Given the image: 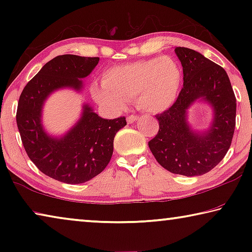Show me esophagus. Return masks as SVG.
<instances>
[{
  "label": "esophagus",
  "instance_id": "esophagus-1",
  "mask_svg": "<svg viewBox=\"0 0 252 252\" xmlns=\"http://www.w3.org/2000/svg\"><path fill=\"white\" fill-rule=\"evenodd\" d=\"M138 119H139L138 116H129L126 118V121H127V123H129V125H131V123L135 122L136 120H138Z\"/></svg>",
  "mask_w": 252,
  "mask_h": 252
}]
</instances>
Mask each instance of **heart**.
Returning <instances> with one entry per match:
<instances>
[{"label":"heart","instance_id":"b5f03b06","mask_svg":"<svg viewBox=\"0 0 252 252\" xmlns=\"http://www.w3.org/2000/svg\"><path fill=\"white\" fill-rule=\"evenodd\" d=\"M182 71L176 60L160 57L117 65L103 75V84L93 83L92 96L105 109L123 110L135 99L136 105L149 113H160L177 101Z\"/></svg>","mask_w":252,"mask_h":252}]
</instances>
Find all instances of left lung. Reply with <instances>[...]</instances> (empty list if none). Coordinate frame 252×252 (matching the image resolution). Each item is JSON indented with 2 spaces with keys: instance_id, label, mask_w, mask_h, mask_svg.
Instances as JSON below:
<instances>
[{
  "instance_id": "left-lung-1",
  "label": "left lung",
  "mask_w": 252,
  "mask_h": 252,
  "mask_svg": "<svg viewBox=\"0 0 252 252\" xmlns=\"http://www.w3.org/2000/svg\"><path fill=\"white\" fill-rule=\"evenodd\" d=\"M183 70V88L171 108L158 114L159 131L149 141L156 160L168 171L201 176L223 159L236 126V96L223 67L188 48L174 49ZM197 100L210 104L214 119L207 130H193L187 110Z\"/></svg>"
}]
</instances>
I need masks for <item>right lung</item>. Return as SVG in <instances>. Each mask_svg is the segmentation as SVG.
I'll use <instances>...</instances> for the list:
<instances>
[{
	"label": "right lung",
	"mask_w": 252,
	"mask_h": 252,
	"mask_svg": "<svg viewBox=\"0 0 252 252\" xmlns=\"http://www.w3.org/2000/svg\"><path fill=\"white\" fill-rule=\"evenodd\" d=\"M99 58L59 55L49 61L21 93L16 123L28 156L37 169L55 180L79 185L101 173L111 160L117 132L126 126L125 117L108 120L83 104L81 118L65 134L52 136L42 125V109L51 93L60 89L81 91L82 79Z\"/></svg>",
	"instance_id": "add662e5"
}]
</instances>
